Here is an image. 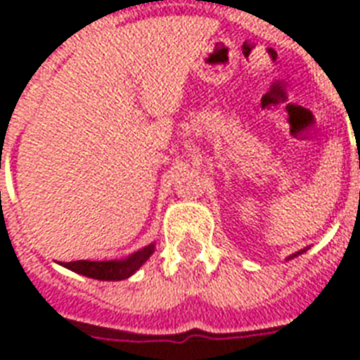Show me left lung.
Segmentation results:
<instances>
[{"label":"left lung","mask_w":360,"mask_h":360,"mask_svg":"<svg viewBox=\"0 0 360 360\" xmlns=\"http://www.w3.org/2000/svg\"><path fill=\"white\" fill-rule=\"evenodd\" d=\"M302 252H307V248H302V250L295 252V254H291V256H290V257H288V259H293V257H297V256H299V254H302Z\"/></svg>","instance_id":"1"}]
</instances>
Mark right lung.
<instances>
[{
  "label": "right lung",
  "mask_w": 360,
  "mask_h": 360,
  "mask_svg": "<svg viewBox=\"0 0 360 360\" xmlns=\"http://www.w3.org/2000/svg\"><path fill=\"white\" fill-rule=\"evenodd\" d=\"M155 252V243L143 246L134 254H130L129 257L123 259H108V262H89V259H78V262L61 263L63 267L69 271H75L78 274H84L87 278L95 280H106V282H117V280H124L132 276L143 263L151 257Z\"/></svg>",
  "instance_id": "add662e5"
}]
</instances>
